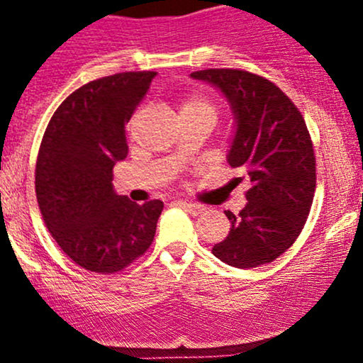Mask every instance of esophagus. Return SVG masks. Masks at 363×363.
<instances>
[{
  "mask_svg": "<svg viewBox=\"0 0 363 363\" xmlns=\"http://www.w3.org/2000/svg\"><path fill=\"white\" fill-rule=\"evenodd\" d=\"M177 203L181 205V207L184 208L186 212H189V214H193V216H199V214H202V212L205 211V205H202V203L184 202V200H181V202H177Z\"/></svg>",
  "mask_w": 363,
  "mask_h": 363,
  "instance_id": "obj_1",
  "label": "esophagus"
}]
</instances>
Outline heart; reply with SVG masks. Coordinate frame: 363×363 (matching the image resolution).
<instances>
[{
  "instance_id": "b5f03b06",
  "label": "heart",
  "mask_w": 363,
  "mask_h": 363,
  "mask_svg": "<svg viewBox=\"0 0 363 363\" xmlns=\"http://www.w3.org/2000/svg\"><path fill=\"white\" fill-rule=\"evenodd\" d=\"M219 108L216 101L202 91H191L179 100V116L181 119H193V117H207L218 119Z\"/></svg>"
}]
</instances>
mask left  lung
Wrapping results in <instances>:
<instances>
[{
	"label": "left lung",
	"instance_id": "obj_1",
	"mask_svg": "<svg viewBox=\"0 0 363 363\" xmlns=\"http://www.w3.org/2000/svg\"><path fill=\"white\" fill-rule=\"evenodd\" d=\"M193 79L214 84L237 119L228 163L246 179L247 203L226 211L230 233L212 247L237 269L265 265L283 255L302 232L316 189V156L298 108L274 82L237 68H208Z\"/></svg>",
	"mask_w": 363,
	"mask_h": 363
}]
</instances>
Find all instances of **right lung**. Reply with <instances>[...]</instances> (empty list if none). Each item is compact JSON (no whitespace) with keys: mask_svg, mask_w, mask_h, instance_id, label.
Returning a JSON list of instances; mask_svg holds the SVG:
<instances>
[{"mask_svg":"<svg viewBox=\"0 0 363 363\" xmlns=\"http://www.w3.org/2000/svg\"><path fill=\"white\" fill-rule=\"evenodd\" d=\"M156 72L91 80L57 107L40 144L35 191L50 235L69 259L116 274L155 240L161 200L144 205L116 195L112 168L128 155L124 124Z\"/></svg>","mask_w":363,"mask_h":363,"instance_id":"1","label":"right lung"}]
</instances>
